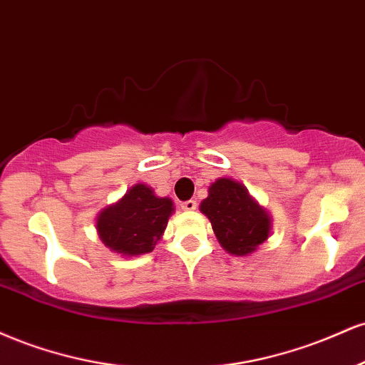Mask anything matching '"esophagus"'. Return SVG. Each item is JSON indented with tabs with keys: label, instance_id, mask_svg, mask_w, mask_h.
I'll list each match as a JSON object with an SVG mask.
<instances>
[{
	"label": "esophagus",
	"instance_id": "obj_1",
	"mask_svg": "<svg viewBox=\"0 0 365 365\" xmlns=\"http://www.w3.org/2000/svg\"><path fill=\"white\" fill-rule=\"evenodd\" d=\"M181 208H182V210H186V212H192V210L196 208V201H195V200L182 201V203H181Z\"/></svg>",
	"mask_w": 365,
	"mask_h": 365
}]
</instances>
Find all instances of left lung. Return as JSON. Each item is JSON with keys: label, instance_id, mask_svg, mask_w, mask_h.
I'll return each instance as SVG.
<instances>
[{"label": "left lung", "instance_id": "8db88e82", "mask_svg": "<svg viewBox=\"0 0 365 365\" xmlns=\"http://www.w3.org/2000/svg\"><path fill=\"white\" fill-rule=\"evenodd\" d=\"M200 208L212 222L218 242L230 255L246 256L267 241L269 217L246 187L232 179H217Z\"/></svg>", "mask_w": 365, "mask_h": 365}]
</instances>
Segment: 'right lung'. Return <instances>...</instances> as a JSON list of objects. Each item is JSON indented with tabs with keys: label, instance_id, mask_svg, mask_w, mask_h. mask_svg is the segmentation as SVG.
<instances>
[{
	"label": "right lung",
	"instance_id": "1",
	"mask_svg": "<svg viewBox=\"0 0 365 365\" xmlns=\"http://www.w3.org/2000/svg\"><path fill=\"white\" fill-rule=\"evenodd\" d=\"M174 212L169 198H157L145 184H136L97 218L102 242L114 252L138 256L153 251Z\"/></svg>",
	"mask_w": 365,
	"mask_h": 365
}]
</instances>
